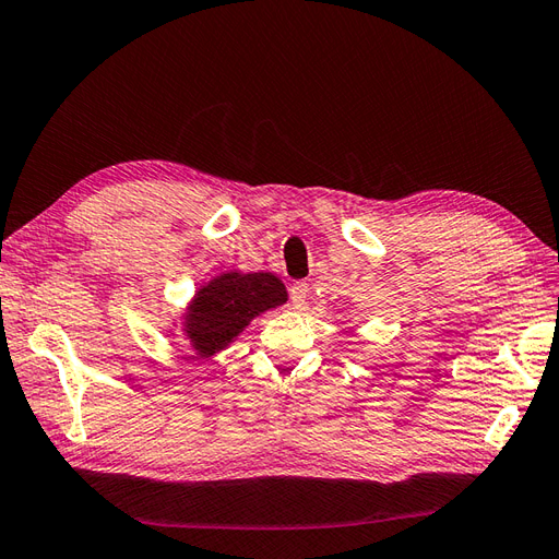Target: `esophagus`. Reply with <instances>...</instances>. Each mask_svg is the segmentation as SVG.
Segmentation results:
<instances>
[{"label":"esophagus","mask_w":559,"mask_h":559,"mask_svg":"<svg viewBox=\"0 0 559 559\" xmlns=\"http://www.w3.org/2000/svg\"><path fill=\"white\" fill-rule=\"evenodd\" d=\"M308 294H310V286L306 282H296L292 289H289V296H292V302L296 308H300L302 302L308 300Z\"/></svg>","instance_id":"1"}]
</instances>
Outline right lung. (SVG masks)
<instances>
[{
	"label": "right lung",
	"instance_id": "add662e5",
	"mask_svg": "<svg viewBox=\"0 0 559 559\" xmlns=\"http://www.w3.org/2000/svg\"><path fill=\"white\" fill-rule=\"evenodd\" d=\"M286 302L284 284L273 273H228L202 286L186 314V335L200 357L224 349L249 321Z\"/></svg>",
	"mask_w": 559,
	"mask_h": 559
}]
</instances>
